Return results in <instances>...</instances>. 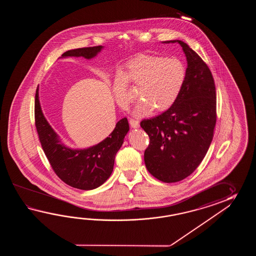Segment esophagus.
<instances>
[{"mask_svg":"<svg viewBox=\"0 0 256 256\" xmlns=\"http://www.w3.org/2000/svg\"><path fill=\"white\" fill-rule=\"evenodd\" d=\"M130 124L132 128H138L139 127V120H136V119H130Z\"/></svg>","mask_w":256,"mask_h":256,"instance_id":"1","label":"esophagus"}]
</instances>
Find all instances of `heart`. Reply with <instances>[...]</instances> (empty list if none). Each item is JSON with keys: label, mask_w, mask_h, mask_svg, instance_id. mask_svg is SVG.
Masks as SVG:
<instances>
[{"label": "heart", "mask_w": 256, "mask_h": 256, "mask_svg": "<svg viewBox=\"0 0 256 256\" xmlns=\"http://www.w3.org/2000/svg\"><path fill=\"white\" fill-rule=\"evenodd\" d=\"M186 76V66L176 58L140 54L130 60L124 74L115 76L112 92L117 104L127 109L134 96L128 88V82L137 87L141 100L136 104L134 114L146 116L154 109L168 110L178 98Z\"/></svg>", "instance_id": "1"}]
</instances>
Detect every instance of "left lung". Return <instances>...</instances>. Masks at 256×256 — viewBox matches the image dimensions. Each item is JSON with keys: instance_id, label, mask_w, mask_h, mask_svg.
Returning <instances> with one entry per match:
<instances>
[{"instance_id": "left-lung-1", "label": "left lung", "mask_w": 256, "mask_h": 256, "mask_svg": "<svg viewBox=\"0 0 256 256\" xmlns=\"http://www.w3.org/2000/svg\"><path fill=\"white\" fill-rule=\"evenodd\" d=\"M188 62L184 87L168 110L142 120L150 144L144 151L149 173L164 183L188 178L202 163L212 141L216 124V88L212 74L196 52L181 40Z\"/></svg>"}]
</instances>
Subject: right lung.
<instances>
[{"mask_svg": "<svg viewBox=\"0 0 256 256\" xmlns=\"http://www.w3.org/2000/svg\"><path fill=\"white\" fill-rule=\"evenodd\" d=\"M102 48V46H97L72 49L61 58L83 56L90 60ZM34 120L41 146L54 173L66 184L82 190L97 188L109 178L114 170L115 156L129 130L127 118H122L116 124L112 134L98 144L84 149L68 147L44 116L39 102L38 88L34 100Z\"/></svg>", "mask_w": 256, "mask_h": 256, "instance_id": "right-lung-1", "label": "right lung"}]
</instances>
